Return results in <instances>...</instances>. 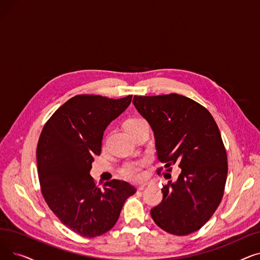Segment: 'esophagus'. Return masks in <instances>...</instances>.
Returning <instances> with one entry per match:
<instances>
[{
  "label": "esophagus",
  "instance_id": "obj_1",
  "mask_svg": "<svg viewBox=\"0 0 260 260\" xmlns=\"http://www.w3.org/2000/svg\"><path fill=\"white\" fill-rule=\"evenodd\" d=\"M147 186H148V183H144V184H142V185L139 186V189H140V190H143V189H145Z\"/></svg>",
  "mask_w": 260,
  "mask_h": 260
}]
</instances>
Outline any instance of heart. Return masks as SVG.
Returning <instances> with one entry per match:
<instances>
[{
	"instance_id": "heart-1",
	"label": "heart",
	"mask_w": 260,
	"mask_h": 260,
	"mask_svg": "<svg viewBox=\"0 0 260 260\" xmlns=\"http://www.w3.org/2000/svg\"><path fill=\"white\" fill-rule=\"evenodd\" d=\"M145 123V121L141 118H131L127 119L123 126L125 131L129 134L139 127L141 124ZM146 166V161H138V162H129L121 169V175L131 181H139L143 178V168Z\"/></svg>"
}]
</instances>
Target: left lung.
Segmentation results:
<instances>
[{
  "mask_svg": "<svg viewBox=\"0 0 260 260\" xmlns=\"http://www.w3.org/2000/svg\"><path fill=\"white\" fill-rule=\"evenodd\" d=\"M133 103L154 132L165 169H181L176 182L161 188L163 199L151 210L153 220L170 234L194 233L209 221L223 196L228 157L219 128L206 107L178 93L135 95Z\"/></svg>",
  "mask_w": 260,
  "mask_h": 260,
  "instance_id": "left-lung-1",
  "label": "left lung"
}]
</instances>
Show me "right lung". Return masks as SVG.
Instances as JSON below:
<instances>
[{"label":"right lung","mask_w":260,"mask_h":260,"mask_svg":"<svg viewBox=\"0 0 260 260\" xmlns=\"http://www.w3.org/2000/svg\"><path fill=\"white\" fill-rule=\"evenodd\" d=\"M132 97L75 95L53 113L40 135L37 163L43 197L60 221L83 237L111 230L125 200L136 193L128 182L116 179L100 188L89 175L93 157L101 154L105 128Z\"/></svg>","instance_id":"1"}]
</instances>
